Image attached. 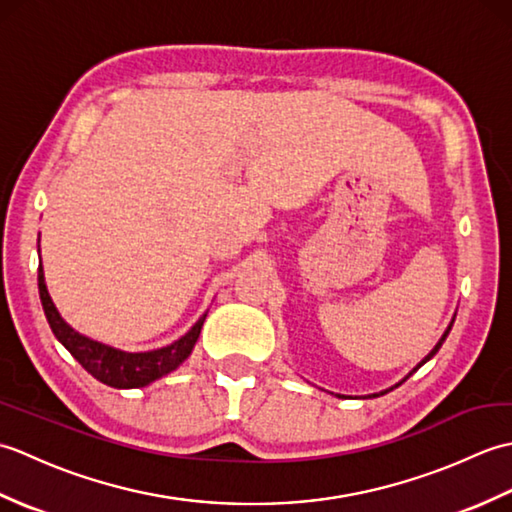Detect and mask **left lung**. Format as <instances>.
Here are the masks:
<instances>
[{"label":"left lung","mask_w":512,"mask_h":512,"mask_svg":"<svg viewBox=\"0 0 512 512\" xmlns=\"http://www.w3.org/2000/svg\"><path fill=\"white\" fill-rule=\"evenodd\" d=\"M453 321H455V319H451V323H449V328H447V330H444V334H442V336H440V341H438V343H436V347H433V350H431V352H429V354H427V356H424V358H422V361H420V363H418V365H416V367H413V369H411V372H409V374H407V376H405V378H402V380H400V383H396V385H394V387H398V385H402V383H405V380H407V378H409V376H411V374H413V372H418V369H420V367H422V365H424V363H427V361H431V358H433V356H436V354H438V350H440V347H442V343H444V339H447V336H449V332H451V328H453ZM394 387H389V389H383V391H378V394H369V398H376V396H383V394H387V391H391V389H394ZM334 396H339V398H345V396H341V394H334Z\"/></svg>","instance_id":"8db88e82"}]
</instances>
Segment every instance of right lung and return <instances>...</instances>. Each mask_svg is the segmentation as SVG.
Instances as JSON below:
<instances>
[{"label":"right lung","instance_id":"1","mask_svg":"<svg viewBox=\"0 0 512 512\" xmlns=\"http://www.w3.org/2000/svg\"><path fill=\"white\" fill-rule=\"evenodd\" d=\"M37 279H39V297H41L43 312H46V319L50 323L54 336L59 339V343L83 365L85 372L92 374L96 380H101L103 385H110L116 389L145 387L149 383H154V380L171 374L173 369H178L191 356L206 319V312H204L202 317L193 323V328L187 334H182L178 341H173L165 347H158V350L125 352V350H118V347L94 341L90 336L76 332L72 325L65 323L57 306H54V301L50 299L41 262H39Z\"/></svg>","mask_w":512,"mask_h":512}]
</instances>
